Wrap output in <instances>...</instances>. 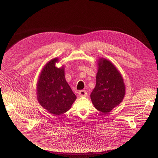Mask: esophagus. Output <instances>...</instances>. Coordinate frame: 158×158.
<instances>
[{
  "mask_svg": "<svg viewBox=\"0 0 158 158\" xmlns=\"http://www.w3.org/2000/svg\"><path fill=\"white\" fill-rule=\"evenodd\" d=\"M79 95L80 97H86L87 96V93L84 90H81L79 92Z\"/></svg>",
  "mask_w": 158,
  "mask_h": 158,
  "instance_id": "obj_1",
  "label": "esophagus"
}]
</instances>
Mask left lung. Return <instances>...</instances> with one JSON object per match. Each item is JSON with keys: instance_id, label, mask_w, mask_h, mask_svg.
I'll use <instances>...</instances> for the list:
<instances>
[{"instance_id": "obj_1", "label": "left lung", "mask_w": 158, "mask_h": 158, "mask_svg": "<svg viewBox=\"0 0 158 158\" xmlns=\"http://www.w3.org/2000/svg\"><path fill=\"white\" fill-rule=\"evenodd\" d=\"M126 87L123 77L116 66L105 58L98 60L96 84L91 94L95 108L107 114L123 100Z\"/></svg>"}]
</instances>
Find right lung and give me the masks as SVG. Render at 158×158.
Instances as JSON below:
<instances>
[{
  "instance_id": "obj_1",
  "label": "right lung",
  "mask_w": 158,
  "mask_h": 158,
  "mask_svg": "<svg viewBox=\"0 0 158 158\" xmlns=\"http://www.w3.org/2000/svg\"><path fill=\"white\" fill-rule=\"evenodd\" d=\"M56 57L44 66L37 83V99L40 106L54 115H60L71 107L76 96L65 78V66H56Z\"/></svg>"
}]
</instances>
